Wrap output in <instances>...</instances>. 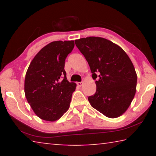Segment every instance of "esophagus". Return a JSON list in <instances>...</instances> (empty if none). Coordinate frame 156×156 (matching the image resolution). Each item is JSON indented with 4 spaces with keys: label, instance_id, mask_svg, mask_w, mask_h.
<instances>
[{
    "label": "esophagus",
    "instance_id": "1",
    "mask_svg": "<svg viewBox=\"0 0 156 156\" xmlns=\"http://www.w3.org/2000/svg\"><path fill=\"white\" fill-rule=\"evenodd\" d=\"M83 83H82V82H78V83H77V85L78 87H82L83 86Z\"/></svg>",
    "mask_w": 156,
    "mask_h": 156
}]
</instances>
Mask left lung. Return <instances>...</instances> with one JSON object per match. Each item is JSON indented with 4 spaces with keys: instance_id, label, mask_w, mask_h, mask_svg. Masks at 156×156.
Instances as JSON below:
<instances>
[{
    "instance_id": "obj_1",
    "label": "left lung",
    "mask_w": 156,
    "mask_h": 156,
    "mask_svg": "<svg viewBox=\"0 0 156 156\" xmlns=\"http://www.w3.org/2000/svg\"><path fill=\"white\" fill-rule=\"evenodd\" d=\"M90 67L96 92L88 98L91 107L110 118L122 115L135 96L137 74L126 52L118 44L101 37L75 41Z\"/></svg>"
}]
</instances>
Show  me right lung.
<instances>
[{
    "mask_svg": "<svg viewBox=\"0 0 156 156\" xmlns=\"http://www.w3.org/2000/svg\"><path fill=\"white\" fill-rule=\"evenodd\" d=\"M73 47V41L51 42L38 51L27 69L25 97L42 120L54 122L69 108L76 84L67 80L64 67Z\"/></svg>",
    "mask_w": 156,
    "mask_h": 156,
    "instance_id": "1",
    "label": "right lung"
}]
</instances>
